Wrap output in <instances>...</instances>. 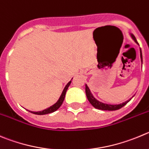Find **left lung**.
I'll return each instance as SVG.
<instances>
[{
    "instance_id": "1",
    "label": "left lung",
    "mask_w": 149,
    "mask_h": 149,
    "mask_svg": "<svg viewBox=\"0 0 149 149\" xmlns=\"http://www.w3.org/2000/svg\"><path fill=\"white\" fill-rule=\"evenodd\" d=\"M132 37L133 40L135 41L136 43L138 44L137 40L134 37V36L133 34H132ZM140 58H141V62L143 64V56H142V51L140 49ZM85 92H86V95H87V98L88 99V101H90V104L93 105V107H94L95 108L98 109H101V110H108V111H114V110H118V109H120L123 107H124L128 102H129L130 100H128L126 102L122 103L120 104H115V105H112V104H104L102 102H100V101H97L95 98L93 97V95H92L91 92H90V89L88 88L87 84H85Z\"/></svg>"
}]
</instances>
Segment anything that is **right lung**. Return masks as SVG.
<instances>
[{"label":"right lung","mask_w":149,"mask_h":149,"mask_svg":"<svg viewBox=\"0 0 149 149\" xmlns=\"http://www.w3.org/2000/svg\"><path fill=\"white\" fill-rule=\"evenodd\" d=\"M70 83H71V81H70L68 83V84H67V85L65 86V89H64L63 92H62V95H61L59 99L58 100L57 102L55 104H54L53 106L50 107L49 108H48V109H44V110H42V111H40V112H31V113L35 114V115H46V114L51 113V112H55V111L57 110V109L61 107V105L62 104V103H63L64 99H65V94H66L67 90H68V87L70 86ZM29 112H30V111H29Z\"/></svg>","instance_id":"add662e5"}]
</instances>
